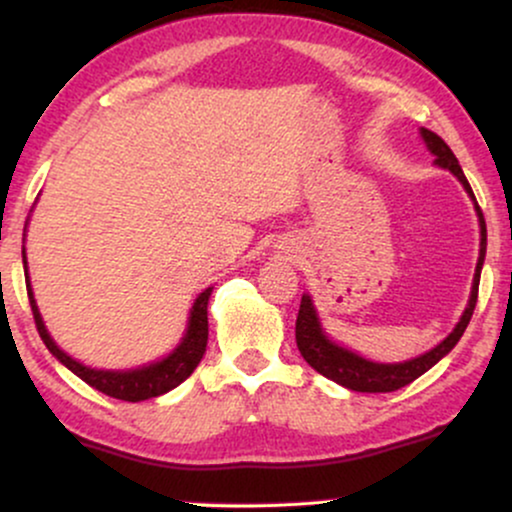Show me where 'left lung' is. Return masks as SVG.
<instances>
[{
  "label": "left lung",
  "mask_w": 512,
  "mask_h": 512,
  "mask_svg": "<svg viewBox=\"0 0 512 512\" xmlns=\"http://www.w3.org/2000/svg\"><path fill=\"white\" fill-rule=\"evenodd\" d=\"M421 137H424L428 151L436 156L438 166L448 168L450 173L462 182V187L467 190V195L474 199V209H477L479 228H481V243H479L477 269H474L472 293H469V303H467V308H464L460 322L455 325V330H452L438 346H433L431 351H426V354L411 358V361H404V363H375V361H368V358L354 354V351L344 349V346L334 344L332 339L327 337L325 332H322L320 317H317L313 298L305 293V296L301 298V310H298V320H296L298 351H301V356L317 370V373L334 380L337 385L346 387V390H354V392H395V390H399V387L414 383L419 375H424L428 368L436 366L440 358H443L445 354H450V351L455 349V344L460 342L464 330H467L469 320H472L474 305H477L479 276H481V267H484V257H486V221H484V214H481L477 197H474L472 187H469L467 178H464L460 163H457V158L450 151V146L445 144L436 132H431V129H426V127H421Z\"/></svg>",
  "instance_id": "1"
}]
</instances>
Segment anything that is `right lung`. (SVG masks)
Returning a JSON list of instances; mask_svg holds the SVG:
<instances>
[{
	"label": "right lung",
	"instance_id": "add662e5",
	"mask_svg": "<svg viewBox=\"0 0 512 512\" xmlns=\"http://www.w3.org/2000/svg\"><path fill=\"white\" fill-rule=\"evenodd\" d=\"M23 269L26 267V248H23ZM28 289V301H31V310L35 317V327H38L40 339L50 349V354L72 370L74 375H79L84 383H88L93 390L103 392V395L125 399V402H142V399H151L158 395H166V392L178 387L182 380H187L192 375V370L197 368V363L202 361L204 351H207V339H209V320H207V305L211 296V286L207 291H202L197 296L195 305L190 310V320H187V332L182 337V342L175 346L173 351L161 361L149 363V366L132 368V370H98L88 368L84 363H79L76 358L67 356L60 346L55 344V339L50 337V332L45 330V322L40 317L38 305H35L31 281H26Z\"/></svg>",
	"mask_w": 512,
	"mask_h": 512
}]
</instances>
